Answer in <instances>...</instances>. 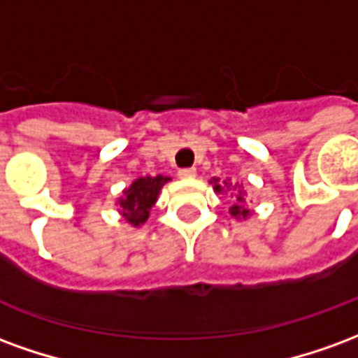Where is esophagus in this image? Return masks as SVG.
<instances>
[{
	"label": "esophagus",
	"mask_w": 358,
	"mask_h": 358,
	"mask_svg": "<svg viewBox=\"0 0 358 358\" xmlns=\"http://www.w3.org/2000/svg\"><path fill=\"white\" fill-rule=\"evenodd\" d=\"M178 176H180V178H184V180L195 178V176H197V171H195V169H180Z\"/></svg>",
	"instance_id": "1"
}]
</instances>
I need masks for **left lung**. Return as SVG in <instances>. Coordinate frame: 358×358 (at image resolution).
<instances>
[{
    "mask_svg": "<svg viewBox=\"0 0 358 358\" xmlns=\"http://www.w3.org/2000/svg\"><path fill=\"white\" fill-rule=\"evenodd\" d=\"M210 184H213V189L217 192V194H230L232 197V207H230V215L234 218H238V220H248L251 215H253V210L248 207V199H245V192H243V186H240L238 182L232 184V180H220L213 178L210 180Z\"/></svg>",
    "mask_w": 358,
    "mask_h": 358,
    "instance_id": "8db88e82",
    "label": "left lung"
}]
</instances>
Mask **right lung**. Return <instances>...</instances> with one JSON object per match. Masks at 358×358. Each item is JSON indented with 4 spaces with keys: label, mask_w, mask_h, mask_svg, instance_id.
<instances>
[{
    "label": "right lung",
    "mask_w": 358,
    "mask_h": 358,
    "mask_svg": "<svg viewBox=\"0 0 358 358\" xmlns=\"http://www.w3.org/2000/svg\"><path fill=\"white\" fill-rule=\"evenodd\" d=\"M166 182H171L169 176H140L126 187L122 195L117 199L118 213L128 224L140 228L145 224V220L151 215V209L155 207L159 194Z\"/></svg>",
    "instance_id": "1"
}]
</instances>
